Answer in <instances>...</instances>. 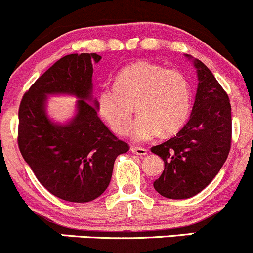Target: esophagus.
Masks as SVG:
<instances>
[{
    "label": "esophagus",
    "instance_id": "34e87169",
    "mask_svg": "<svg viewBox=\"0 0 253 253\" xmlns=\"http://www.w3.org/2000/svg\"><path fill=\"white\" fill-rule=\"evenodd\" d=\"M131 152H134L135 155H139V156H145L147 155V149L145 147H137V146H131Z\"/></svg>",
    "mask_w": 253,
    "mask_h": 253
}]
</instances>
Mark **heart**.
Returning <instances> with one entry per match:
<instances>
[{"mask_svg":"<svg viewBox=\"0 0 253 253\" xmlns=\"http://www.w3.org/2000/svg\"><path fill=\"white\" fill-rule=\"evenodd\" d=\"M135 106L140 116L130 130L134 141H149L161 131L173 134L191 113L188 80L178 70L137 61L119 72L116 86H104L97 94L99 114L117 134L129 130Z\"/></svg>","mask_w":253,"mask_h":253,"instance_id":"heart-1","label":"heart"}]
</instances>
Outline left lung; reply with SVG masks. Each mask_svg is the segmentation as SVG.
Wrapping results in <instances>:
<instances>
[{
	"label": "left lung",
	"mask_w": 253,
	"mask_h": 253,
	"mask_svg": "<svg viewBox=\"0 0 253 253\" xmlns=\"http://www.w3.org/2000/svg\"><path fill=\"white\" fill-rule=\"evenodd\" d=\"M198 87L187 124L161 145L151 147L165 164L154 188L169 199H187L203 191L226 161L231 146V106L226 92L198 59Z\"/></svg>",
	"instance_id": "obj_1"
}]
</instances>
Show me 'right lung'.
Masks as SVG:
<instances>
[{
	"instance_id": "right-lung-1",
	"label": "right lung",
	"mask_w": 253,
	"mask_h": 253,
	"mask_svg": "<svg viewBox=\"0 0 253 253\" xmlns=\"http://www.w3.org/2000/svg\"><path fill=\"white\" fill-rule=\"evenodd\" d=\"M102 56L71 54L57 60L26 92L19 106L18 146L24 161L51 194L74 203L98 198L107 189L117 156L129 150L98 117L93 98V64ZM78 98L66 124L47 116V97Z\"/></svg>"
}]
</instances>
